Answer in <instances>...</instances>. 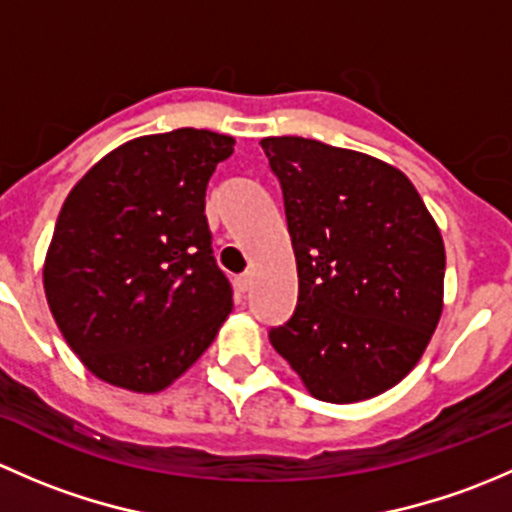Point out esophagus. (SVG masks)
<instances>
[{
	"label": "esophagus",
	"instance_id": "esophagus-1",
	"mask_svg": "<svg viewBox=\"0 0 512 512\" xmlns=\"http://www.w3.org/2000/svg\"><path fill=\"white\" fill-rule=\"evenodd\" d=\"M250 282H252V275H250V272H242V275L237 277V280H235L237 292H247V289H250Z\"/></svg>",
	"mask_w": 512,
	"mask_h": 512
}]
</instances>
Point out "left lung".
Instances as JSON below:
<instances>
[{
  "instance_id": "1",
  "label": "left lung",
  "mask_w": 512,
  "mask_h": 512,
  "mask_svg": "<svg viewBox=\"0 0 512 512\" xmlns=\"http://www.w3.org/2000/svg\"><path fill=\"white\" fill-rule=\"evenodd\" d=\"M285 198L297 309L270 342L309 394L354 404L399 384L443 312L446 250L409 178L366 153L262 138Z\"/></svg>"
}]
</instances>
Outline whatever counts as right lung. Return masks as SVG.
I'll use <instances>...</instances> for the list:
<instances>
[{
	"instance_id": "add662e5",
	"label": "right lung",
	"mask_w": 512,
	"mask_h": 512,
	"mask_svg": "<svg viewBox=\"0 0 512 512\" xmlns=\"http://www.w3.org/2000/svg\"><path fill=\"white\" fill-rule=\"evenodd\" d=\"M232 146L203 128L133 138L64 200L44 260L46 302L66 344L106 384L163 391L230 314L205 188Z\"/></svg>"
}]
</instances>
